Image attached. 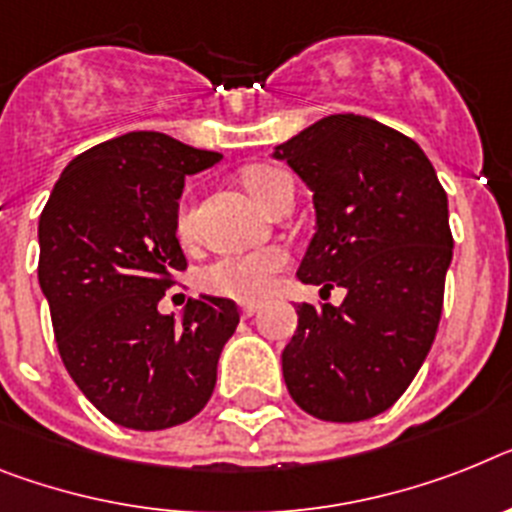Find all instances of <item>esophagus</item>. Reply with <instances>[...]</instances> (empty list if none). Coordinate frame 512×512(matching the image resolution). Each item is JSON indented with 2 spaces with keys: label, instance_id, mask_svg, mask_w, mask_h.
I'll return each mask as SVG.
<instances>
[{
  "label": "esophagus",
  "instance_id": "obj_1",
  "mask_svg": "<svg viewBox=\"0 0 512 512\" xmlns=\"http://www.w3.org/2000/svg\"><path fill=\"white\" fill-rule=\"evenodd\" d=\"M257 304H252V302H247V304H242V317H252L257 312Z\"/></svg>",
  "mask_w": 512,
  "mask_h": 512
}]
</instances>
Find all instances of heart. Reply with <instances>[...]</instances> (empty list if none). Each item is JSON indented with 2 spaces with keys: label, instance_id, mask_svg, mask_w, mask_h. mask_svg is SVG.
I'll return each mask as SVG.
<instances>
[{
  "label": "heart",
  "instance_id": "b5f03b06",
  "mask_svg": "<svg viewBox=\"0 0 512 512\" xmlns=\"http://www.w3.org/2000/svg\"><path fill=\"white\" fill-rule=\"evenodd\" d=\"M242 182L247 192L257 203L270 208L286 187L294 184L289 171L257 163L242 171ZM176 234L182 239H192L195 234V210L190 205L179 208L176 216ZM289 257L281 249H257V252H244V255H226L208 265L203 273V286L210 294L231 296V299H260L268 294L276 276L286 268Z\"/></svg>",
  "mask_w": 512,
  "mask_h": 512
}]
</instances>
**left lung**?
I'll list each match as a JSON object with an SVG mask.
<instances>
[{
  "label": "left lung",
  "instance_id": "1",
  "mask_svg": "<svg viewBox=\"0 0 512 512\" xmlns=\"http://www.w3.org/2000/svg\"><path fill=\"white\" fill-rule=\"evenodd\" d=\"M276 158L315 192L317 231L296 276L346 289L341 307H296L283 380L322 422H364L406 393L435 341L453 257L448 195L411 137L359 114L320 119Z\"/></svg>",
  "mask_w": 512,
  "mask_h": 512
}]
</instances>
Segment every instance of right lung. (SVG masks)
Masks as SVG:
<instances>
[{"label": "right lung", "instance_id": "1", "mask_svg": "<svg viewBox=\"0 0 512 512\" xmlns=\"http://www.w3.org/2000/svg\"><path fill=\"white\" fill-rule=\"evenodd\" d=\"M221 161L163 132H127L72 158L38 221V283L64 367L119 427L169 429L205 409L231 299H190L182 322L158 302L187 270L176 213L184 176Z\"/></svg>", "mask_w": 512, "mask_h": 512}]
</instances>
